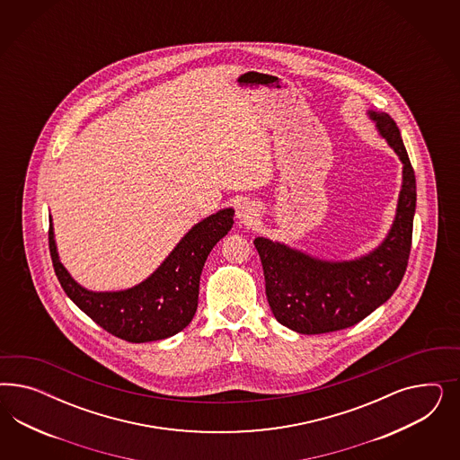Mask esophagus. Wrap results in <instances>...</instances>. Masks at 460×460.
<instances>
[{
  "label": "esophagus",
  "instance_id": "obj_1",
  "mask_svg": "<svg viewBox=\"0 0 460 460\" xmlns=\"http://www.w3.org/2000/svg\"><path fill=\"white\" fill-rule=\"evenodd\" d=\"M256 208L251 202H241L237 206L236 217L241 224L252 223V219H256Z\"/></svg>",
  "mask_w": 460,
  "mask_h": 460
}]
</instances>
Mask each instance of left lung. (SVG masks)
<instances>
[{
	"label": "left lung",
	"mask_w": 460,
	"mask_h": 460,
	"mask_svg": "<svg viewBox=\"0 0 460 460\" xmlns=\"http://www.w3.org/2000/svg\"><path fill=\"white\" fill-rule=\"evenodd\" d=\"M367 114L403 164L396 216L383 243L361 258L327 261L279 241L254 239L270 308L281 325L298 334H327L356 325L390 298L406 271L417 208L415 172L390 114Z\"/></svg>",
	"instance_id": "8db88e82"
}]
</instances>
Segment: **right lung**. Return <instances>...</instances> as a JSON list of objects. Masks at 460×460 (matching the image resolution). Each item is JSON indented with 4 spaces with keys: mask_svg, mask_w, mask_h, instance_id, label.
<instances>
[{
    "mask_svg": "<svg viewBox=\"0 0 460 460\" xmlns=\"http://www.w3.org/2000/svg\"><path fill=\"white\" fill-rule=\"evenodd\" d=\"M233 217L234 210L227 208L195 224L148 279L119 292H91L70 277L58 260L52 217L49 248L64 292L85 315L123 341L152 342L181 332L194 319L202 268L233 227Z\"/></svg>",
    "mask_w": 460,
    "mask_h": 460,
    "instance_id": "1",
    "label": "right lung"
}]
</instances>
